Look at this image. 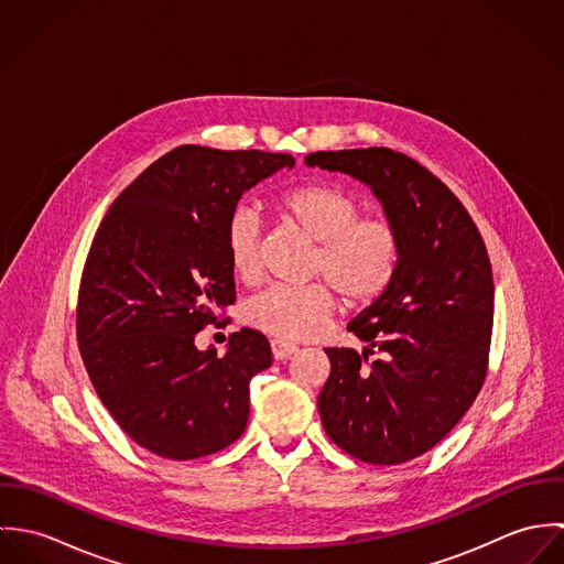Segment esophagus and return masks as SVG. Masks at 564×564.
<instances>
[{
    "label": "esophagus",
    "mask_w": 564,
    "mask_h": 564,
    "mask_svg": "<svg viewBox=\"0 0 564 564\" xmlns=\"http://www.w3.org/2000/svg\"><path fill=\"white\" fill-rule=\"evenodd\" d=\"M297 351H300V347L293 345V343H286V340H280V338L271 340V354H273L275 360H286V358L295 356Z\"/></svg>",
    "instance_id": "1"
}]
</instances>
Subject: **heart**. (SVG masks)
<instances>
[{"mask_svg": "<svg viewBox=\"0 0 564 564\" xmlns=\"http://www.w3.org/2000/svg\"><path fill=\"white\" fill-rule=\"evenodd\" d=\"M278 210L317 242L311 273L323 275L345 306L371 304L391 282L398 267V235L382 219L360 217V202L332 184H306L284 193ZM262 221L249 206H239L226 226V249L232 271L253 284L262 275ZM334 308L327 284L271 286L247 306V322L286 340L317 334Z\"/></svg>", "mask_w": 564, "mask_h": 564, "instance_id": "heart-1", "label": "heart"}]
</instances>
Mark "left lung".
<instances>
[{
	"label": "left lung",
	"instance_id": "left-lung-1",
	"mask_svg": "<svg viewBox=\"0 0 564 564\" xmlns=\"http://www.w3.org/2000/svg\"><path fill=\"white\" fill-rule=\"evenodd\" d=\"M304 162L369 186L398 235L389 286L347 325L367 347L325 349L332 371L319 414L354 458L400 465L432 449L482 389L490 260L465 206L419 162L387 148L317 152ZM373 348L381 356L369 364Z\"/></svg>",
	"mask_w": 564,
	"mask_h": 564
}]
</instances>
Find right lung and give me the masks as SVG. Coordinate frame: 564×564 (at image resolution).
<instances>
[{"label": "right lung", "mask_w": 564, "mask_h": 564, "mask_svg": "<svg viewBox=\"0 0 564 564\" xmlns=\"http://www.w3.org/2000/svg\"><path fill=\"white\" fill-rule=\"evenodd\" d=\"M293 166L289 154L182 145L150 164L97 228L78 300L82 360L112 419L156 456L221 452L247 425L269 340L242 327L217 356L195 336L237 300L226 226L242 195Z\"/></svg>", "instance_id": "1"}]
</instances>
